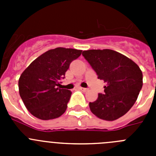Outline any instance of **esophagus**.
Listing matches in <instances>:
<instances>
[{"label":"esophagus","mask_w":156,"mask_h":156,"mask_svg":"<svg viewBox=\"0 0 156 156\" xmlns=\"http://www.w3.org/2000/svg\"><path fill=\"white\" fill-rule=\"evenodd\" d=\"M79 89H80V90H83V91H87V90H88L87 88H84V87H79Z\"/></svg>","instance_id":"esophagus-1"}]
</instances>
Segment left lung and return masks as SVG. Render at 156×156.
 <instances>
[{
	"mask_svg": "<svg viewBox=\"0 0 156 156\" xmlns=\"http://www.w3.org/2000/svg\"><path fill=\"white\" fill-rule=\"evenodd\" d=\"M83 56L107 84L105 93L89 103L99 119L113 121L127 112L137 101L143 85L142 72L133 61L110 49L83 51Z\"/></svg>",
	"mask_w": 156,
	"mask_h": 156,
	"instance_id": "left-lung-1",
	"label": "left lung"
}]
</instances>
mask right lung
<instances>
[{"instance_id":"add662e5","label":"right lung","mask_w":156,"mask_h":156,"mask_svg":"<svg viewBox=\"0 0 156 156\" xmlns=\"http://www.w3.org/2000/svg\"><path fill=\"white\" fill-rule=\"evenodd\" d=\"M81 53V50L73 48L51 49L23 71L19 80V94L32 115L48 120L58 118L66 112L72 92L59 87V81Z\"/></svg>"}]
</instances>
